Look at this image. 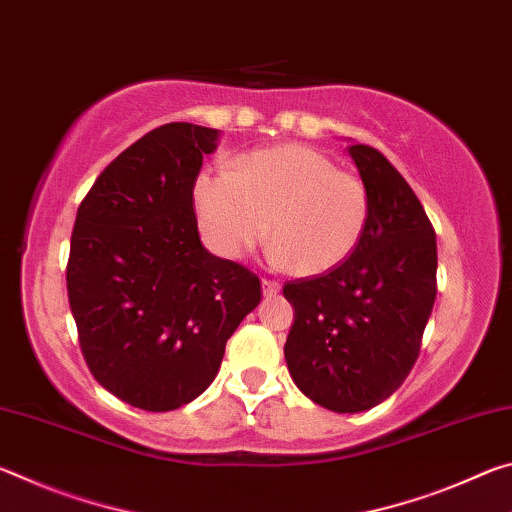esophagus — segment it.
<instances>
[{
    "label": "esophagus",
    "mask_w": 512,
    "mask_h": 512,
    "mask_svg": "<svg viewBox=\"0 0 512 512\" xmlns=\"http://www.w3.org/2000/svg\"><path fill=\"white\" fill-rule=\"evenodd\" d=\"M280 282H275V280H262V293L266 298H271V296H277V293H280Z\"/></svg>",
    "instance_id": "obj_1"
}]
</instances>
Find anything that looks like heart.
I'll use <instances>...</instances> for the list:
<instances>
[{
  "instance_id": "1",
  "label": "heart",
  "mask_w": 512,
  "mask_h": 512,
  "mask_svg": "<svg viewBox=\"0 0 512 512\" xmlns=\"http://www.w3.org/2000/svg\"><path fill=\"white\" fill-rule=\"evenodd\" d=\"M194 205L205 239L221 257L241 259L271 228V259L300 275L341 266L357 250L370 214L361 180L300 144L248 153L237 171H201Z\"/></svg>"
}]
</instances>
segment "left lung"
<instances>
[{"label": "left lung", "mask_w": 512, "mask_h": 512, "mask_svg": "<svg viewBox=\"0 0 512 512\" xmlns=\"http://www.w3.org/2000/svg\"><path fill=\"white\" fill-rule=\"evenodd\" d=\"M368 192L366 232L334 271L284 284L293 325L284 359L309 400L336 413L368 411L409 377L436 300V232L391 162L350 144Z\"/></svg>", "instance_id": "8db88e82"}]
</instances>
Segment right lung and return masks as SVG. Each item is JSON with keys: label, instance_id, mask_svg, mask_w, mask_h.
Instances as JSON below:
<instances>
[{"label": "right lung", "instance_id": "right-lung-1", "mask_svg": "<svg viewBox=\"0 0 512 512\" xmlns=\"http://www.w3.org/2000/svg\"><path fill=\"white\" fill-rule=\"evenodd\" d=\"M219 131L173 121L119 153L76 212L67 296L99 384L144 411L196 400L259 300V277L201 244L194 183Z\"/></svg>", "mask_w": 512, "mask_h": 512}]
</instances>
